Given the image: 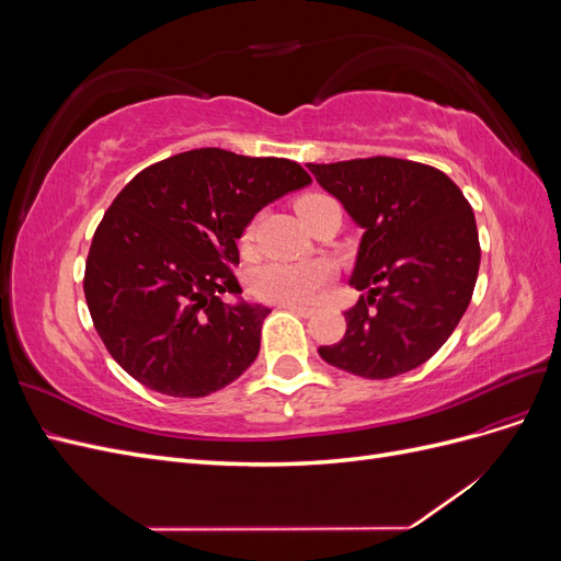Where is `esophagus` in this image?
Wrapping results in <instances>:
<instances>
[{
	"label": "esophagus",
	"mask_w": 561,
	"mask_h": 561,
	"mask_svg": "<svg viewBox=\"0 0 561 561\" xmlns=\"http://www.w3.org/2000/svg\"><path fill=\"white\" fill-rule=\"evenodd\" d=\"M278 307L285 309V311H293V313H297V316H301V318L313 316V309H311V307H299V304H278Z\"/></svg>",
	"instance_id": "obj_1"
}]
</instances>
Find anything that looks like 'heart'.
I'll return each mask as SVG.
<instances>
[{"instance_id": "heart-1", "label": "heart", "mask_w": 561, "mask_h": 561, "mask_svg": "<svg viewBox=\"0 0 561 561\" xmlns=\"http://www.w3.org/2000/svg\"><path fill=\"white\" fill-rule=\"evenodd\" d=\"M330 201L320 194H307L297 201V213L307 217L320 203ZM254 227L243 233V243H250ZM330 268L322 262H268L254 271L250 290L254 297L276 304H307L328 283Z\"/></svg>"}]
</instances>
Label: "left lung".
<instances>
[{
	"instance_id": "1",
	"label": "left lung",
	"mask_w": 561,
	"mask_h": 561,
	"mask_svg": "<svg viewBox=\"0 0 561 561\" xmlns=\"http://www.w3.org/2000/svg\"><path fill=\"white\" fill-rule=\"evenodd\" d=\"M309 171L365 231L348 283L367 295L320 358L363 379L404 375L437 353L470 304L480 268L470 203L443 171L416 161L371 157Z\"/></svg>"
}]
</instances>
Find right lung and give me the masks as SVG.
<instances>
[{"label":"right lung","instance_id":"right-lung-1","mask_svg":"<svg viewBox=\"0 0 561 561\" xmlns=\"http://www.w3.org/2000/svg\"><path fill=\"white\" fill-rule=\"evenodd\" d=\"M311 184L287 159L206 147L135 175L98 225L83 274L93 325L112 358L142 386L203 398L239 379L260 353L262 304L231 266L250 219Z\"/></svg>","mask_w":561,"mask_h":561}]
</instances>
